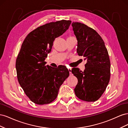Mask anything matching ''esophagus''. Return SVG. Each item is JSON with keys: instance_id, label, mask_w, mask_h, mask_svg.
I'll use <instances>...</instances> for the list:
<instances>
[{"instance_id": "34e87169", "label": "esophagus", "mask_w": 128, "mask_h": 128, "mask_svg": "<svg viewBox=\"0 0 128 128\" xmlns=\"http://www.w3.org/2000/svg\"><path fill=\"white\" fill-rule=\"evenodd\" d=\"M68 71H69V73L71 74L72 73V69H71V68H68Z\"/></svg>"}]
</instances>
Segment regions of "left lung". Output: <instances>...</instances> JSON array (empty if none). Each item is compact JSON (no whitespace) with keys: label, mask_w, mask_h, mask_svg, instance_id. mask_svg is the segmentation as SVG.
<instances>
[{"label":"left lung","mask_w":128,"mask_h":128,"mask_svg":"<svg viewBox=\"0 0 128 128\" xmlns=\"http://www.w3.org/2000/svg\"><path fill=\"white\" fill-rule=\"evenodd\" d=\"M77 40V53L87 62L83 72L73 68L72 72L78 79L74 88L76 96L86 102H95L103 94L110 80V63L104 42L96 31L80 22H72Z\"/></svg>","instance_id":"1"}]
</instances>
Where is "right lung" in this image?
<instances>
[{
    "label": "right lung",
    "instance_id": "1",
    "mask_svg": "<svg viewBox=\"0 0 128 128\" xmlns=\"http://www.w3.org/2000/svg\"><path fill=\"white\" fill-rule=\"evenodd\" d=\"M72 21L63 20L46 24L30 32L21 45L16 60L18 83L31 101L38 104L54 100L59 88L69 75L68 69L60 65H45L55 38L68 29Z\"/></svg>",
    "mask_w": 128,
    "mask_h": 128
}]
</instances>
